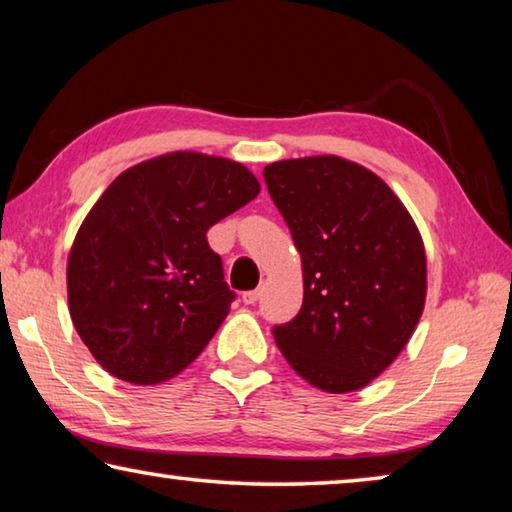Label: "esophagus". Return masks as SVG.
Returning a JSON list of instances; mask_svg holds the SVG:
<instances>
[{
  "label": "esophagus",
  "instance_id": "34e87169",
  "mask_svg": "<svg viewBox=\"0 0 512 512\" xmlns=\"http://www.w3.org/2000/svg\"><path fill=\"white\" fill-rule=\"evenodd\" d=\"M259 296H262V291L255 289V291H246L244 296H241V300H244V305H255V302L259 300Z\"/></svg>",
  "mask_w": 512,
  "mask_h": 512
}]
</instances>
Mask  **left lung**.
Instances as JSON below:
<instances>
[{
  "label": "left lung",
  "mask_w": 512,
  "mask_h": 512,
  "mask_svg": "<svg viewBox=\"0 0 512 512\" xmlns=\"http://www.w3.org/2000/svg\"><path fill=\"white\" fill-rule=\"evenodd\" d=\"M302 259L298 316L273 329L289 366L318 391L352 393L400 357L427 298L418 225L377 173L339 155L264 169Z\"/></svg>",
  "instance_id": "left-lung-1"
}]
</instances>
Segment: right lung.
Wrapping results in <instances>:
<instances>
[{
  "label": "right lung",
  "mask_w": 512,
  "mask_h": 512,
  "mask_svg": "<svg viewBox=\"0 0 512 512\" xmlns=\"http://www.w3.org/2000/svg\"><path fill=\"white\" fill-rule=\"evenodd\" d=\"M257 194L244 164L196 151L112 180L67 257L69 316L103 370L155 386L205 350L235 300L207 230Z\"/></svg>",
  "instance_id": "1"
}]
</instances>
